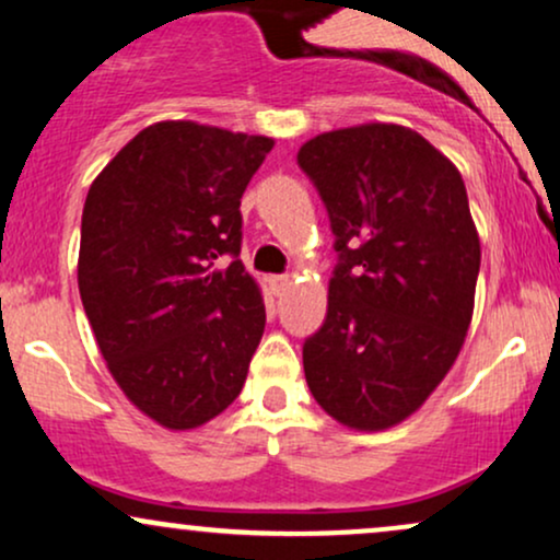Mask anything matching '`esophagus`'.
Here are the masks:
<instances>
[{
	"label": "esophagus",
	"mask_w": 560,
	"mask_h": 560,
	"mask_svg": "<svg viewBox=\"0 0 560 560\" xmlns=\"http://www.w3.org/2000/svg\"><path fill=\"white\" fill-rule=\"evenodd\" d=\"M289 284H292V279L284 273H276V276H268V287H271V292L276 294V298H281V294L287 292Z\"/></svg>",
	"instance_id": "34e87169"
}]
</instances>
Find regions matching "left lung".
<instances>
[{
  "label": "left lung",
  "mask_w": 560,
  "mask_h": 560,
  "mask_svg": "<svg viewBox=\"0 0 560 560\" xmlns=\"http://www.w3.org/2000/svg\"><path fill=\"white\" fill-rule=\"evenodd\" d=\"M298 165L337 249L326 320L302 345L307 387L345 427H395L445 378L471 324L481 249L464 178L392 124L320 133Z\"/></svg>",
  "instance_id": "1"
}]
</instances>
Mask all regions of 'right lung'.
Masks as SVG:
<instances>
[{
	"label": "right lung",
	"instance_id": "obj_1",
	"mask_svg": "<svg viewBox=\"0 0 560 560\" xmlns=\"http://www.w3.org/2000/svg\"><path fill=\"white\" fill-rule=\"evenodd\" d=\"M271 147L163 120L128 141L86 195L83 311L118 387L168 429L202 427L240 397L266 329L240 260V205Z\"/></svg>",
	"mask_w": 560,
	"mask_h": 560
}]
</instances>
